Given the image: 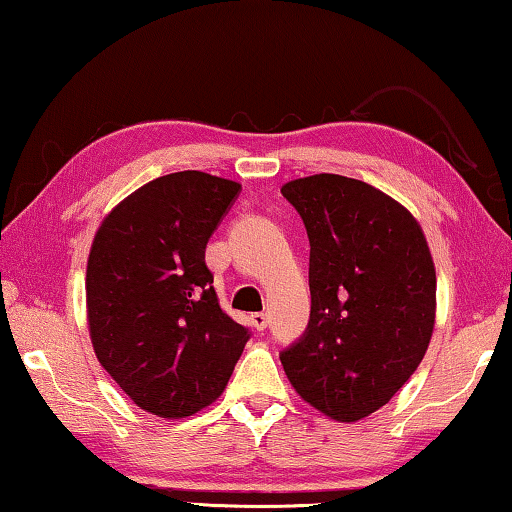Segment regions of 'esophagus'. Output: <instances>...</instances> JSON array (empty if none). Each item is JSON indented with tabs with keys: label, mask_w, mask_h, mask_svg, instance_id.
Returning <instances> with one entry per match:
<instances>
[{
	"label": "esophagus",
	"mask_w": 512,
	"mask_h": 512,
	"mask_svg": "<svg viewBox=\"0 0 512 512\" xmlns=\"http://www.w3.org/2000/svg\"><path fill=\"white\" fill-rule=\"evenodd\" d=\"M250 323H253V328H255V330H264L266 326H269V316H266L264 312L250 314Z\"/></svg>",
	"instance_id": "esophagus-1"
}]
</instances>
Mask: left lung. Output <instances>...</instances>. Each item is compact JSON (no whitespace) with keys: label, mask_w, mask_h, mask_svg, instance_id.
<instances>
[{"label":"left lung","mask_w":512,"mask_h":512,"mask_svg":"<svg viewBox=\"0 0 512 512\" xmlns=\"http://www.w3.org/2000/svg\"><path fill=\"white\" fill-rule=\"evenodd\" d=\"M282 196L310 237L312 294L310 323L282 367L323 415L369 417L431 344L437 280L424 230L401 202L353 177H300Z\"/></svg>","instance_id":"obj_1"}]
</instances>
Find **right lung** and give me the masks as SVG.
<instances>
[{
    "mask_svg": "<svg viewBox=\"0 0 512 512\" xmlns=\"http://www.w3.org/2000/svg\"><path fill=\"white\" fill-rule=\"evenodd\" d=\"M241 184L182 170L157 177L97 227L86 266L97 360L141 410L196 415L223 394L248 330L218 305L205 248Z\"/></svg>",
    "mask_w": 512,
    "mask_h": 512,
    "instance_id": "1",
    "label": "right lung"
}]
</instances>
